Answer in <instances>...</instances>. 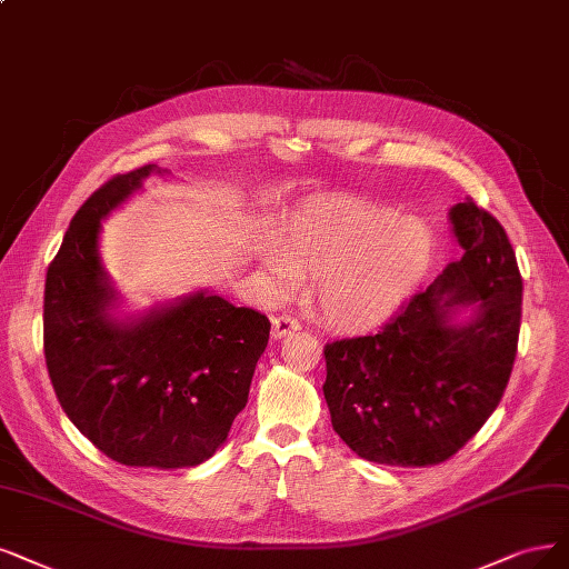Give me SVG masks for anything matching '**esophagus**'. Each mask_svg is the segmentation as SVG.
I'll use <instances>...</instances> for the list:
<instances>
[{"label":"esophagus","mask_w":569,"mask_h":569,"mask_svg":"<svg viewBox=\"0 0 569 569\" xmlns=\"http://www.w3.org/2000/svg\"><path fill=\"white\" fill-rule=\"evenodd\" d=\"M296 330H300V321L288 317V313H281V317L271 321V338L273 340H281V338H286V335L296 332Z\"/></svg>","instance_id":"esophagus-1"}]
</instances>
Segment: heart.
<instances>
[{
	"mask_svg": "<svg viewBox=\"0 0 569 569\" xmlns=\"http://www.w3.org/2000/svg\"><path fill=\"white\" fill-rule=\"evenodd\" d=\"M436 239L419 218H396L359 201H319L292 213L281 239L260 250L264 290L296 296L317 279L319 309L335 328L385 326L412 298L433 264Z\"/></svg>",
	"mask_w": 569,
	"mask_h": 569,
	"instance_id": "heart-1",
	"label": "heart"
}]
</instances>
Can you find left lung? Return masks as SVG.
<instances>
[{
	"label": "left lung",
	"instance_id": "8db88e82",
	"mask_svg": "<svg viewBox=\"0 0 569 569\" xmlns=\"http://www.w3.org/2000/svg\"><path fill=\"white\" fill-rule=\"evenodd\" d=\"M461 258L377 335L326 347L332 429L368 461L431 467L488 422L516 361L522 279L507 231L471 199L450 208Z\"/></svg>",
	"mask_w": 569,
	"mask_h": 569
}]
</instances>
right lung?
Segmentation results:
<instances>
[{"instance_id":"right-lung-1","label":"right lung","mask_w":569,"mask_h":569,"mask_svg":"<svg viewBox=\"0 0 569 569\" xmlns=\"http://www.w3.org/2000/svg\"><path fill=\"white\" fill-rule=\"evenodd\" d=\"M157 163L117 176L89 197L49 264L44 356L70 422L126 467L192 469L227 440L246 408L269 340L264 313L216 290L123 313L100 260V231Z\"/></svg>"}]
</instances>
